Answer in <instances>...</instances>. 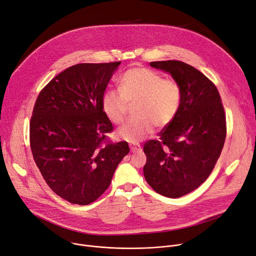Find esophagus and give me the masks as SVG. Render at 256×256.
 <instances>
[{"instance_id":"34e87169","label":"esophagus","mask_w":256,"mask_h":256,"mask_svg":"<svg viewBox=\"0 0 256 256\" xmlns=\"http://www.w3.org/2000/svg\"><path fill=\"white\" fill-rule=\"evenodd\" d=\"M131 152H141V146L139 144H129Z\"/></svg>"}]
</instances>
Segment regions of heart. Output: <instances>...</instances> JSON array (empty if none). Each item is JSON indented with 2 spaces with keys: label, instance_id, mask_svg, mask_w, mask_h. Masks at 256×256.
<instances>
[{
  "label": "heart",
  "instance_id": "1",
  "mask_svg": "<svg viewBox=\"0 0 256 256\" xmlns=\"http://www.w3.org/2000/svg\"><path fill=\"white\" fill-rule=\"evenodd\" d=\"M119 92H104L100 106L106 118L120 125L133 104L135 117L119 130V136L130 142L146 138L154 125L164 128L171 124L178 115L183 98L181 85L176 80L164 79L160 73L144 67L127 70L120 78Z\"/></svg>",
  "mask_w": 256,
  "mask_h": 256
}]
</instances>
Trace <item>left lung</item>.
Listing matches in <instances>:
<instances>
[{"instance_id": "left-lung-1", "label": "left lung", "mask_w": 256, "mask_h": 256, "mask_svg": "<svg viewBox=\"0 0 256 256\" xmlns=\"http://www.w3.org/2000/svg\"><path fill=\"white\" fill-rule=\"evenodd\" d=\"M150 66L171 73L183 98L174 121L158 139L144 144V174L156 192L178 198L200 187L212 172L226 135V114L216 86L200 71L175 60Z\"/></svg>"}]
</instances>
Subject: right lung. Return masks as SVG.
Wrapping results in <instances>:
<instances>
[{
	"mask_svg": "<svg viewBox=\"0 0 256 256\" xmlns=\"http://www.w3.org/2000/svg\"><path fill=\"white\" fill-rule=\"evenodd\" d=\"M121 62L82 63L52 78L40 90L30 123L34 160L48 187L73 204L88 206L108 189L129 152L112 142V122L102 96Z\"/></svg>",
	"mask_w": 256,
	"mask_h": 256,
	"instance_id": "1",
	"label": "right lung"
}]
</instances>
